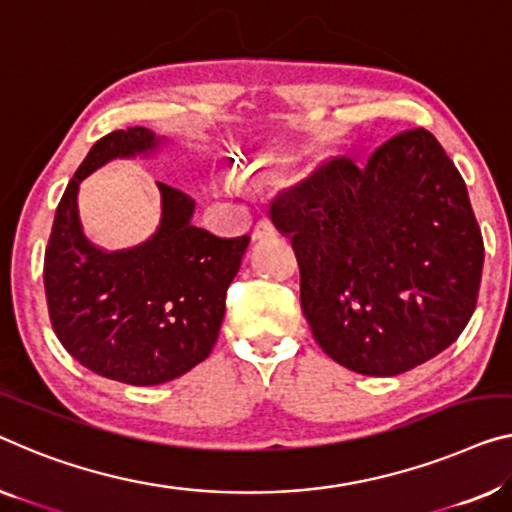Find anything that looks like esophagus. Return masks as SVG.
I'll use <instances>...</instances> for the list:
<instances>
[{"label": "esophagus", "mask_w": 512, "mask_h": 512, "mask_svg": "<svg viewBox=\"0 0 512 512\" xmlns=\"http://www.w3.org/2000/svg\"><path fill=\"white\" fill-rule=\"evenodd\" d=\"M271 236H276V230H273V225L269 223V220H262V223H257L253 227V241L271 239Z\"/></svg>", "instance_id": "34e87169"}]
</instances>
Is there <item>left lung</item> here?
Returning <instances> with one entry per match:
<instances>
[{"mask_svg": "<svg viewBox=\"0 0 512 512\" xmlns=\"http://www.w3.org/2000/svg\"><path fill=\"white\" fill-rule=\"evenodd\" d=\"M292 239L301 310L335 363L402 375L460 338L476 310L483 236L467 186L430 131L358 167L338 158L273 204Z\"/></svg>", "mask_w": 512, "mask_h": 512, "instance_id": "1", "label": "left lung"}]
</instances>
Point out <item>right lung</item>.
<instances>
[{
    "label": "right lung",
    "mask_w": 512,
    "mask_h": 512,
    "mask_svg": "<svg viewBox=\"0 0 512 512\" xmlns=\"http://www.w3.org/2000/svg\"><path fill=\"white\" fill-rule=\"evenodd\" d=\"M160 144L149 128L133 126L91 147L61 195L43 264L50 322L66 352L131 386L165 384L211 354L250 241L195 227V200L167 183H158L163 213L151 239L114 253L87 239L78 216L82 179L112 158L149 156Z\"/></svg>",
    "instance_id": "obj_1"
}]
</instances>
